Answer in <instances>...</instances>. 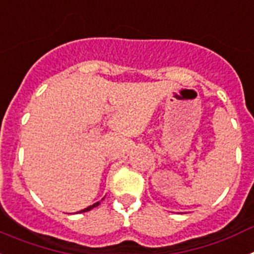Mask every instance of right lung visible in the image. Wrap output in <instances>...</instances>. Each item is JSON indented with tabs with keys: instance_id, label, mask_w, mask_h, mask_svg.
<instances>
[{
	"instance_id": "add662e5",
	"label": "right lung",
	"mask_w": 254,
	"mask_h": 254,
	"mask_svg": "<svg viewBox=\"0 0 254 254\" xmlns=\"http://www.w3.org/2000/svg\"><path fill=\"white\" fill-rule=\"evenodd\" d=\"M100 205V202H96V203H94V205H91V206H89V207H86V208H84V210H81V211H78V212H86V211H90L91 208H94V207H96V206H99Z\"/></svg>"
}]
</instances>
